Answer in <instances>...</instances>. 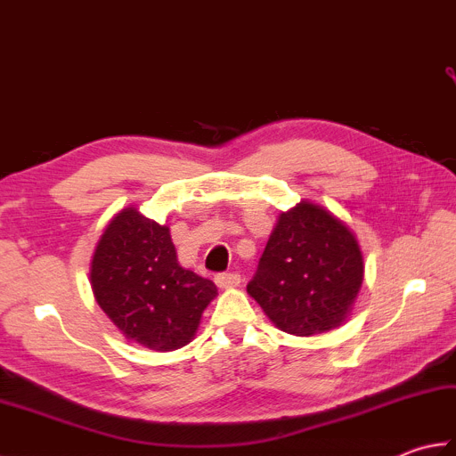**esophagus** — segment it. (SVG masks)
Instances as JSON below:
<instances>
[{"instance_id": "1", "label": "esophagus", "mask_w": 456, "mask_h": 456, "mask_svg": "<svg viewBox=\"0 0 456 456\" xmlns=\"http://www.w3.org/2000/svg\"><path fill=\"white\" fill-rule=\"evenodd\" d=\"M216 284L219 288H235L240 284V276L237 273H223L216 276Z\"/></svg>"}]
</instances>
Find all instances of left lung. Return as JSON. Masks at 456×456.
I'll list each match as a JSON object with an SVG mask.
<instances>
[{"label":"left lung","instance_id":"8db88e82","mask_svg":"<svg viewBox=\"0 0 456 456\" xmlns=\"http://www.w3.org/2000/svg\"><path fill=\"white\" fill-rule=\"evenodd\" d=\"M362 276L353 231L322 206L302 201L280 213L247 292L280 331L309 337L345 322Z\"/></svg>","mask_w":456,"mask_h":456}]
</instances>
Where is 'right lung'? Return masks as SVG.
Instances as JSON below:
<instances>
[{"label": "right lung", "instance_id": "add662e5", "mask_svg": "<svg viewBox=\"0 0 456 456\" xmlns=\"http://www.w3.org/2000/svg\"><path fill=\"white\" fill-rule=\"evenodd\" d=\"M95 302L119 331L152 351H176L198 331L203 309L217 296L208 278L178 265L170 229L134 208L111 219L95 247Z\"/></svg>", "mask_w": 456, "mask_h": 456}]
</instances>
